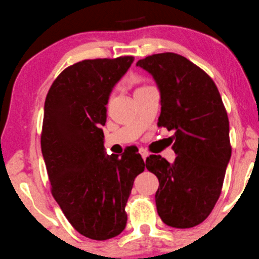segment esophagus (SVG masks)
<instances>
[{"label": "esophagus", "mask_w": 259, "mask_h": 259, "mask_svg": "<svg viewBox=\"0 0 259 259\" xmlns=\"http://www.w3.org/2000/svg\"><path fill=\"white\" fill-rule=\"evenodd\" d=\"M140 155H141V157H143L144 162H145L146 159H148V156H149V152L146 150H144V149H140Z\"/></svg>", "instance_id": "1"}]
</instances>
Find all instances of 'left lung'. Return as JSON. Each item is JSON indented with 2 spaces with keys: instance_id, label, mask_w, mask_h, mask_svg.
<instances>
[{
  "instance_id": "8db88e82",
  "label": "left lung",
  "mask_w": 259,
  "mask_h": 259,
  "mask_svg": "<svg viewBox=\"0 0 259 259\" xmlns=\"http://www.w3.org/2000/svg\"><path fill=\"white\" fill-rule=\"evenodd\" d=\"M137 65L150 73L159 88L157 124L174 132L175 161L150 155L145 162L159 179L157 213L171 227H194L216 205L231 159L230 122L221 95L201 68L180 54H152Z\"/></svg>"
}]
</instances>
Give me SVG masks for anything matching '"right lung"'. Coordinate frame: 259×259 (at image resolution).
Here are the masks:
<instances>
[{"label":"right lung","mask_w":259,"mask_h":259,"mask_svg":"<svg viewBox=\"0 0 259 259\" xmlns=\"http://www.w3.org/2000/svg\"><path fill=\"white\" fill-rule=\"evenodd\" d=\"M134 57L87 59L64 69L45 102L40 137L52 195L70 225L85 237L104 241L126 226L127 198L145 168L135 146L107 155V104Z\"/></svg>","instance_id":"obj_1"}]
</instances>
